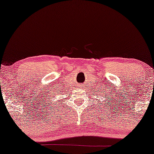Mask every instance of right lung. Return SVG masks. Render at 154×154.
<instances>
[{
  "mask_svg": "<svg viewBox=\"0 0 154 154\" xmlns=\"http://www.w3.org/2000/svg\"><path fill=\"white\" fill-rule=\"evenodd\" d=\"M53 97H54V96H53Z\"/></svg>",
  "mask_w": 154,
  "mask_h": 154,
  "instance_id": "right-lung-1",
  "label": "right lung"
}]
</instances>
